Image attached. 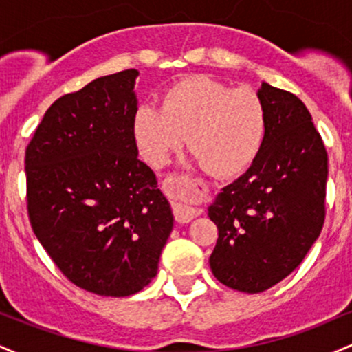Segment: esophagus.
Returning <instances> with one entry per match:
<instances>
[{
	"instance_id": "1",
	"label": "esophagus",
	"mask_w": 352,
	"mask_h": 352,
	"mask_svg": "<svg viewBox=\"0 0 352 352\" xmlns=\"http://www.w3.org/2000/svg\"><path fill=\"white\" fill-rule=\"evenodd\" d=\"M199 215V208H193L187 204H182V201H175V204H173V217H175V220L179 221V223H188V221H192L193 218Z\"/></svg>"
}]
</instances>
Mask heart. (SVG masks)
<instances>
[{"instance_id": "1", "label": "heart", "mask_w": 352, "mask_h": 352, "mask_svg": "<svg viewBox=\"0 0 352 352\" xmlns=\"http://www.w3.org/2000/svg\"><path fill=\"white\" fill-rule=\"evenodd\" d=\"M266 131L268 114L256 91L207 76L179 80L164 92L160 109L142 104L132 120L137 148L153 167L167 162L187 135L188 151L217 177L246 170L260 155Z\"/></svg>"}]
</instances>
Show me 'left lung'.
Masks as SVG:
<instances>
[{
	"label": "left lung",
	"instance_id": "left-lung-1",
	"mask_svg": "<svg viewBox=\"0 0 352 352\" xmlns=\"http://www.w3.org/2000/svg\"><path fill=\"white\" fill-rule=\"evenodd\" d=\"M268 114L260 155L210 205L218 240L213 276L228 288L261 293L301 263L326 217L328 152L296 96L263 82Z\"/></svg>",
	"mask_w": 352,
	"mask_h": 352
}]
</instances>
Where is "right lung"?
Instances as JSON below:
<instances>
[{
  "instance_id": "obj_1",
  "label": "right lung",
  "mask_w": 352,
  "mask_h": 352,
  "mask_svg": "<svg viewBox=\"0 0 352 352\" xmlns=\"http://www.w3.org/2000/svg\"><path fill=\"white\" fill-rule=\"evenodd\" d=\"M137 76H104L54 100L24 157L36 238L67 280L100 296L144 289L173 227L155 173L137 157Z\"/></svg>"
}]
</instances>
